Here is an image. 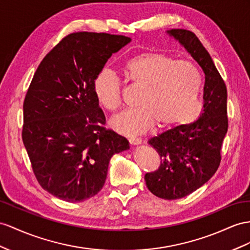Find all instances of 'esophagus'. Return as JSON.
<instances>
[{
    "mask_svg": "<svg viewBox=\"0 0 250 250\" xmlns=\"http://www.w3.org/2000/svg\"><path fill=\"white\" fill-rule=\"evenodd\" d=\"M129 143H130L132 146H138V145L142 144V139L132 137V138H129Z\"/></svg>",
    "mask_w": 250,
    "mask_h": 250,
    "instance_id": "obj_1",
    "label": "esophagus"
}]
</instances>
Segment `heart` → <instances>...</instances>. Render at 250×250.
Listing matches in <instances>:
<instances>
[{
  "mask_svg": "<svg viewBox=\"0 0 250 250\" xmlns=\"http://www.w3.org/2000/svg\"><path fill=\"white\" fill-rule=\"evenodd\" d=\"M125 78L142 87L137 108L113 117L110 125L126 136L139 135L151 127L186 125L201 113L202 76L194 63L176 60L161 52L140 53L123 66ZM94 93L101 106L117 111L121 104V83L110 69L102 68L94 79Z\"/></svg>",
  "mask_w": 250,
  "mask_h": 250,
  "instance_id": "b5f03b06",
  "label": "heart"
}]
</instances>
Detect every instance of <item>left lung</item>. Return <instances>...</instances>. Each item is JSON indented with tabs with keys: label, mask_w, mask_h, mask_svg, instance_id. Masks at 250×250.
<instances>
[{
	"label": "left lung",
	"mask_w": 250,
	"mask_h": 250,
	"mask_svg": "<svg viewBox=\"0 0 250 250\" xmlns=\"http://www.w3.org/2000/svg\"><path fill=\"white\" fill-rule=\"evenodd\" d=\"M167 34L181 43L205 74L204 105L198 119L148 142L161 156V166L145 175L146 187L158 197L176 200L201 188L219 168L228 130L227 88L209 53L192 31L171 29Z\"/></svg>",
	"instance_id": "1"
}]
</instances>
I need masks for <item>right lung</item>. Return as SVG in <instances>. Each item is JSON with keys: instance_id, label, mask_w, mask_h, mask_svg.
I'll return each instance as SVG.
<instances>
[{"instance_id": "obj_1", "label": "right lung", "mask_w": 250, "mask_h": 250, "mask_svg": "<svg viewBox=\"0 0 250 250\" xmlns=\"http://www.w3.org/2000/svg\"><path fill=\"white\" fill-rule=\"evenodd\" d=\"M131 38L80 31L44 57L23 104L22 139L41 187L69 203L104 187L111 157L129 142L106 130L94 79Z\"/></svg>"}]
</instances>
